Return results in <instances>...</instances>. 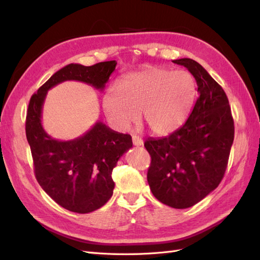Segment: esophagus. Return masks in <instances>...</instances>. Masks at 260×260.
<instances>
[{
	"label": "esophagus",
	"mask_w": 260,
	"mask_h": 260,
	"mask_svg": "<svg viewBox=\"0 0 260 260\" xmlns=\"http://www.w3.org/2000/svg\"><path fill=\"white\" fill-rule=\"evenodd\" d=\"M132 140H133V144H134L135 146H141V145H143V140L141 139L140 136L133 135V137H132Z\"/></svg>",
	"instance_id": "1"
}]
</instances>
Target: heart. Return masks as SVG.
I'll use <instances>...</instances> for the list:
<instances>
[{
  "mask_svg": "<svg viewBox=\"0 0 260 260\" xmlns=\"http://www.w3.org/2000/svg\"><path fill=\"white\" fill-rule=\"evenodd\" d=\"M196 85L186 71L162 67L125 75L103 95L107 118L119 129H127L141 118L152 134L169 135L183 124L192 107Z\"/></svg>",
  "mask_w": 260,
  "mask_h": 260,
  "instance_id": "b5f03b06",
  "label": "heart"
}]
</instances>
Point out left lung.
<instances>
[{
  "label": "left lung",
  "instance_id": "obj_1",
  "mask_svg": "<svg viewBox=\"0 0 260 260\" xmlns=\"http://www.w3.org/2000/svg\"><path fill=\"white\" fill-rule=\"evenodd\" d=\"M194 77L199 98L183 126L162 139H148L147 182L158 201L185 209L206 198L221 182L234 143L235 125L228 97L200 63L173 60Z\"/></svg>",
  "mask_w": 260,
  "mask_h": 260
}]
</instances>
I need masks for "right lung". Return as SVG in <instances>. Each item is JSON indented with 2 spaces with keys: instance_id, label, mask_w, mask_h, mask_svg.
<instances>
[{
  "instance_id": "1",
  "label": "right lung",
  "mask_w": 260,
  "mask_h": 260,
  "mask_svg": "<svg viewBox=\"0 0 260 260\" xmlns=\"http://www.w3.org/2000/svg\"><path fill=\"white\" fill-rule=\"evenodd\" d=\"M117 62L93 66L70 63L50 77L33 93L26 112L25 133L39 184L59 206L77 213L102 208L113 196V169L133 146L132 136L110 129L102 121L73 141L49 136L41 124L47 91L66 80L82 81L103 90Z\"/></svg>"
}]
</instances>
